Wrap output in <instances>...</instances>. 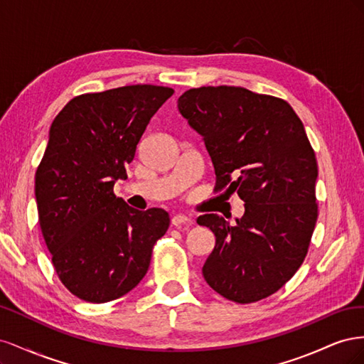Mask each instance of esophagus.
Instances as JSON below:
<instances>
[{"label":"esophagus","mask_w":364,"mask_h":364,"mask_svg":"<svg viewBox=\"0 0 364 364\" xmlns=\"http://www.w3.org/2000/svg\"><path fill=\"white\" fill-rule=\"evenodd\" d=\"M191 218L185 214H174L171 217V225L173 226H182V225H190Z\"/></svg>","instance_id":"obj_1"}]
</instances>
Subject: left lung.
Listing matches in <instances>:
<instances>
[{"mask_svg":"<svg viewBox=\"0 0 364 364\" xmlns=\"http://www.w3.org/2000/svg\"><path fill=\"white\" fill-rule=\"evenodd\" d=\"M178 107L203 136L214 191L245 202L234 226L217 214L197 218L215 235L203 278L232 302L261 301L302 266L317 222V161L302 121L282 98L240 86L193 87Z\"/></svg>","mask_w":364,"mask_h":364,"instance_id":"8db88e82","label":"left lung"}]
</instances>
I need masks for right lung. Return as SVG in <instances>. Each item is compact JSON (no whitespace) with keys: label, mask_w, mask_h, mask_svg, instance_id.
<instances>
[{"label":"right lung","mask_w":364,"mask_h":364,"mask_svg":"<svg viewBox=\"0 0 364 364\" xmlns=\"http://www.w3.org/2000/svg\"><path fill=\"white\" fill-rule=\"evenodd\" d=\"M171 87L130 85L74 97L54 118L38 165L39 225L59 279L82 301L118 299L146 277L167 232L161 208L138 211L114 194L150 118Z\"/></svg>","instance_id":"add662e5"}]
</instances>
